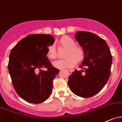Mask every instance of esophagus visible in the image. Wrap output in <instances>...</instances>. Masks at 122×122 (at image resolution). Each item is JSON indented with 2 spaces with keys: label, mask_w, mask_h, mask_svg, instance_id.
Masks as SVG:
<instances>
[{
  "label": "esophagus",
  "mask_w": 122,
  "mask_h": 122,
  "mask_svg": "<svg viewBox=\"0 0 122 122\" xmlns=\"http://www.w3.org/2000/svg\"><path fill=\"white\" fill-rule=\"evenodd\" d=\"M66 72H68V73L69 74H71L72 72V70H66Z\"/></svg>",
  "instance_id": "34e87169"
}]
</instances>
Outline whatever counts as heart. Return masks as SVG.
Returning a JSON list of instances; mask_svg holds the SVG:
<instances>
[{"label":"heart","instance_id":"heart-1","mask_svg":"<svg viewBox=\"0 0 122 122\" xmlns=\"http://www.w3.org/2000/svg\"><path fill=\"white\" fill-rule=\"evenodd\" d=\"M60 43L62 46L68 48L65 56L66 58L59 60L53 62L54 66L59 69H67L73 67L78 61H81L84 58V51L78 46H75V43L72 38L68 36H64L60 39ZM47 56L50 59L57 57V51L54 44L48 47Z\"/></svg>","mask_w":122,"mask_h":122}]
</instances>
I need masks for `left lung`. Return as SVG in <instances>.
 <instances>
[{
	"label": "left lung",
	"instance_id": "left-lung-1",
	"mask_svg": "<svg viewBox=\"0 0 122 122\" xmlns=\"http://www.w3.org/2000/svg\"><path fill=\"white\" fill-rule=\"evenodd\" d=\"M75 38L82 47L84 59L79 67L68 79L70 89L74 94L89 98L101 91L111 74L112 57L103 39L90 32L77 31Z\"/></svg>",
	"mask_w": 122,
	"mask_h": 122
}]
</instances>
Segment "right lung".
Returning <instances> with one entry per match:
<instances>
[{
    "label": "right lung",
    "instance_id": "add662e5",
    "mask_svg": "<svg viewBox=\"0 0 122 122\" xmlns=\"http://www.w3.org/2000/svg\"><path fill=\"white\" fill-rule=\"evenodd\" d=\"M54 41L50 34H31L10 52L8 70L13 85L17 94L29 103H42L52 93V81L60 70L52 66L47 54L48 47ZM43 67L47 71L42 70Z\"/></svg>",
    "mask_w": 122,
    "mask_h": 122
}]
</instances>
